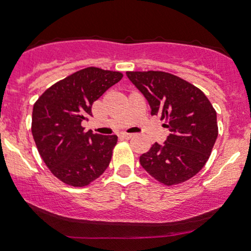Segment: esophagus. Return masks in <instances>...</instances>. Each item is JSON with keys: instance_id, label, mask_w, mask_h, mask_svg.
Returning a JSON list of instances; mask_svg holds the SVG:
<instances>
[{"instance_id": "obj_1", "label": "esophagus", "mask_w": 251, "mask_h": 251, "mask_svg": "<svg viewBox=\"0 0 251 251\" xmlns=\"http://www.w3.org/2000/svg\"><path fill=\"white\" fill-rule=\"evenodd\" d=\"M120 135H122L123 138H125V139H129V138L133 137L134 134H133V133H122Z\"/></svg>"}]
</instances>
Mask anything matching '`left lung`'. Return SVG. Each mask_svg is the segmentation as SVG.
Here are the masks:
<instances>
[{"instance_id":"obj_1","label":"left lung","mask_w":251,"mask_h":251,"mask_svg":"<svg viewBox=\"0 0 251 251\" xmlns=\"http://www.w3.org/2000/svg\"><path fill=\"white\" fill-rule=\"evenodd\" d=\"M148 100L152 116L165 119L170 134L140 155V165L158 181L175 185L190 179L208 162L218 135L217 116L196 86L165 72H126Z\"/></svg>"}]
</instances>
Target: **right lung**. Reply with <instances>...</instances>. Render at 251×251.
<instances>
[{"instance_id":"add662e5","label":"right lung","mask_w":251,"mask_h":251,"mask_svg":"<svg viewBox=\"0 0 251 251\" xmlns=\"http://www.w3.org/2000/svg\"><path fill=\"white\" fill-rule=\"evenodd\" d=\"M119 72L88 67L54 83L34 103L31 133L50 172L72 186H86L108 168L117 135L85 131L92 105L122 80Z\"/></svg>"}]
</instances>
